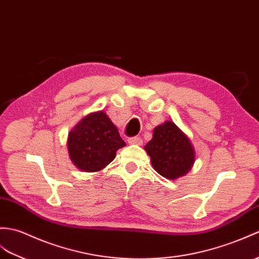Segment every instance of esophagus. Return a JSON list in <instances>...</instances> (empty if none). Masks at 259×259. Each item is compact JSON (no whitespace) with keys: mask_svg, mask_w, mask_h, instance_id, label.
I'll return each instance as SVG.
<instances>
[{"mask_svg":"<svg viewBox=\"0 0 259 259\" xmlns=\"http://www.w3.org/2000/svg\"><path fill=\"white\" fill-rule=\"evenodd\" d=\"M128 142H129V144H142V140H141V138H139V137L129 138Z\"/></svg>","mask_w":259,"mask_h":259,"instance_id":"esophagus-1","label":"esophagus"}]
</instances>
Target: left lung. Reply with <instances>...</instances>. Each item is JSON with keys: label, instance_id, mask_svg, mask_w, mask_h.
I'll list each match as a JSON object with an SVG mask.
<instances>
[{"label": "left lung", "instance_id": "obj_1", "mask_svg": "<svg viewBox=\"0 0 259 259\" xmlns=\"http://www.w3.org/2000/svg\"><path fill=\"white\" fill-rule=\"evenodd\" d=\"M144 150L153 169L169 180L184 177L195 162V150L190 138L172 121H165L153 129L152 139Z\"/></svg>", "mask_w": 259, "mask_h": 259}]
</instances>
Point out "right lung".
<instances>
[{
    "label": "right lung",
    "instance_id": "1",
    "mask_svg": "<svg viewBox=\"0 0 259 259\" xmlns=\"http://www.w3.org/2000/svg\"><path fill=\"white\" fill-rule=\"evenodd\" d=\"M125 142L105 111L90 112L68 132L67 149L73 164L83 172H98L116 158Z\"/></svg>",
    "mask_w": 259,
    "mask_h": 259
}]
</instances>
